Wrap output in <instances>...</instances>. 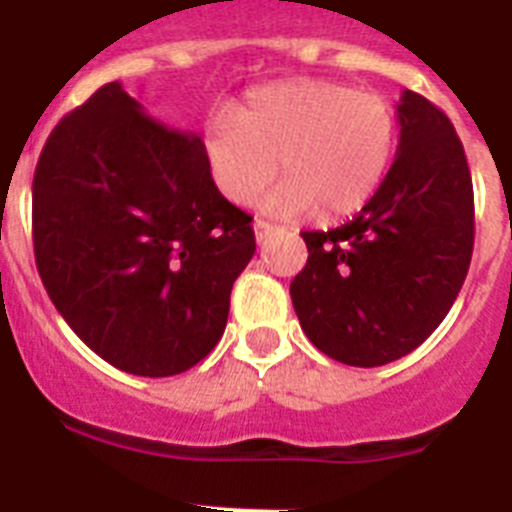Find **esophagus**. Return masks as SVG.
Listing matches in <instances>:
<instances>
[{
	"instance_id": "34e87169",
	"label": "esophagus",
	"mask_w": 512,
	"mask_h": 512,
	"mask_svg": "<svg viewBox=\"0 0 512 512\" xmlns=\"http://www.w3.org/2000/svg\"><path fill=\"white\" fill-rule=\"evenodd\" d=\"M252 226H255L257 242H265V239H268V236L276 231V226H273V223H268V221H263V218H255V223H252Z\"/></svg>"
}]
</instances>
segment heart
<instances>
[{
  "label": "heart",
  "mask_w": 512,
  "mask_h": 512,
  "mask_svg": "<svg viewBox=\"0 0 512 512\" xmlns=\"http://www.w3.org/2000/svg\"><path fill=\"white\" fill-rule=\"evenodd\" d=\"M398 150V114L380 93L336 80H283L249 90L231 117L210 119L203 153L223 197L265 200L276 216L343 218L377 195Z\"/></svg>",
  "instance_id": "b5f03b06"
}]
</instances>
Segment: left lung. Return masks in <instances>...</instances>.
<instances>
[{"label": "left lung", "instance_id": "1", "mask_svg": "<svg viewBox=\"0 0 512 512\" xmlns=\"http://www.w3.org/2000/svg\"><path fill=\"white\" fill-rule=\"evenodd\" d=\"M401 140L377 195L330 231H302L309 257L291 281L302 330L351 367L395 362L445 320L474 252L466 153L435 103L403 90Z\"/></svg>", "mask_w": 512, "mask_h": 512}]
</instances>
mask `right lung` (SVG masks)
Masks as SVG:
<instances>
[{
	"label": "right lung",
	"mask_w": 512,
	"mask_h": 512,
	"mask_svg": "<svg viewBox=\"0 0 512 512\" xmlns=\"http://www.w3.org/2000/svg\"><path fill=\"white\" fill-rule=\"evenodd\" d=\"M249 221L210 179L203 140L119 83L54 127L33 176L38 276L77 336L130 375H179L221 341L255 255Z\"/></svg>",
	"instance_id": "right-lung-1"
}]
</instances>
